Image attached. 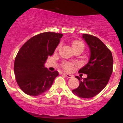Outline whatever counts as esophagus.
<instances>
[{
    "mask_svg": "<svg viewBox=\"0 0 123 123\" xmlns=\"http://www.w3.org/2000/svg\"><path fill=\"white\" fill-rule=\"evenodd\" d=\"M64 75L65 76H66L67 78H72L73 77V75H71V74H64Z\"/></svg>",
    "mask_w": 123,
    "mask_h": 123,
    "instance_id": "esophagus-1",
    "label": "esophagus"
}]
</instances>
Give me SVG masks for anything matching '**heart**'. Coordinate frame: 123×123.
<instances>
[{
  "instance_id": "1",
  "label": "heart",
  "mask_w": 123,
  "mask_h": 123,
  "mask_svg": "<svg viewBox=\"0 0 123 123\" xmlns=\"http://www.w3.org/2000/svg\"><path fill=\"white\" fill-rule=\"evenodd\" d=\"M72 47H73V50H76V49H81L83 50L85 49V44L82 42L80 40H75L72 43ZM59 48V46H58V48H56V50H58ZM63 69L65 71L67 72L71 71L73 69H74L75 65L71 62H66L62 64Z\"/></svg>"
}]
</instances>
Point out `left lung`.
Returning a JSON list of instances; mask_svg holds the SVG:
<instances>
[{
  "label": "left lung",
  "mask_w": 123,
  "mask_h": 123,
  "mask_svg": "<svg viewBox=\"0 0 123 123\" xmlns=\"http://www.w3.org/2000/svg\"><path fill=\"white\" fill-rule=\"evenodd\" d=\"M82 38L89 48L90 59L79 73L87 77L83 80L75 77L80 85L72 92L80 98H90L100 93L108 83L112 73L113 58L111 50L99 38L87 34H83Z\"/></svg>",
  "instance_id": "left-lung-1"
}]
</instances>
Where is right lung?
<instances>
[{
    "label": "right lung",
    "mask_w": 123,
    "mask_h": 123,
    "mask_svg": "<svg viewBox=\"0 0 123 123\" xmlns=\"http://www.w3.org/2000/svg\"><path fill=\"white\" fill-rule=\"evenodd\" d=\"M63 34L53 32L40 33L23 44L14 62V73L20 89L30 96H38L49 90L57 71L44 67L48 56L52 55Z\"/></svg>",
    "instance_id": "right-lung-1"
}]
</instances>
